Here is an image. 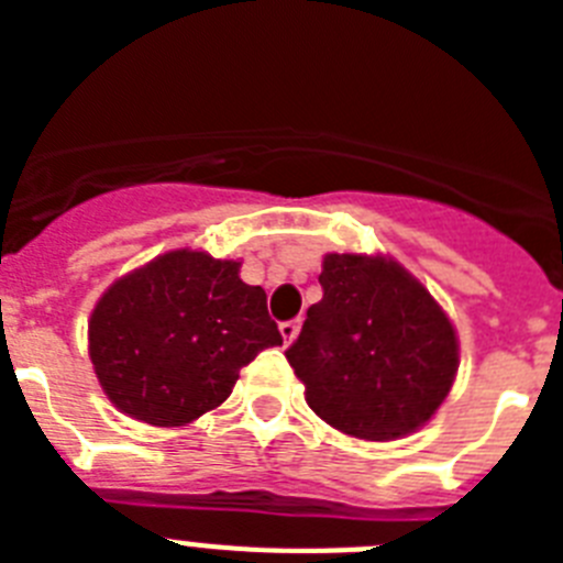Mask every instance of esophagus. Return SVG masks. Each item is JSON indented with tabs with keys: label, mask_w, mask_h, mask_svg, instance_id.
<instances>
[{
	"label": "esophagus",
	"mask_w": 563,
	"mask_h": 563,
	"mask_svg": "<svg viewBox=\"0 0 563 563\" xmlns=\"http://www.w3.org/2000/svg\"><path fill=\"white\" fill-rule=\"evenodd\" d=\"M298 330H301V318H292V321H282V324H278V332H282L285 343L296 341Z\"/></svg>",
	"instance_id": "obj_1"
}]
</instances>
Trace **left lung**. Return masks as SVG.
<instances>
[{
  "mask_svg": "<svg viewBox=\"0 0 563 563\" xmlns=\"http://www.w3.org/2000/svg\"><path fill=\"white\" fill-rule=\"evenodd\" d=\"M324 298L285 352L321 420L361 440H397L449 397L460 346L449 316L397 262L327 253Z\"/></svg>",
  "mask_w": 563,
  "mask_h": 563,
  "instance_id": "obj_1",
  "label": "left lung"
}]
</instances>
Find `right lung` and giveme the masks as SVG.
<instances>
[{
	"label": "right lung",
	"instance_id": "1",
	"mask_svg": "<svg viewBox=\"0 0 563 563\" xmlns=\"http://www.w3.org/2000/svg\"><path fill=\"white\" fill-rule=\"evenodd\" d=\"M282 332L239 262L172 251L118 278L89 318V357L109 400L148 426H186L228 400L239 369Z\"/></svg>",
	"mask_w": 563,
	"mask_h": 563
}]
</instances>
